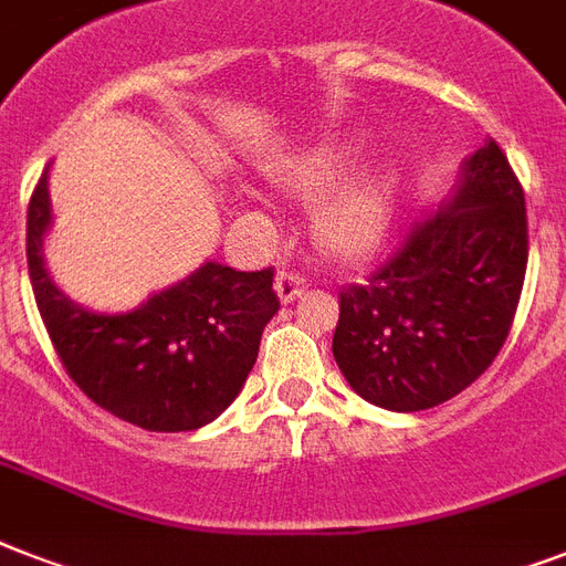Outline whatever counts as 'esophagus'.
<instances>
[{"label": "esophagus", "mask_w": 566, "mask_h": 566, "mask_svg": "<svg viewBox=\"0 0 566 566\" xmlns=\"http://www.w3.org/2000/svg\"><path fill=\"white\" fill-rule=\"evenodd\" d=\"M302 291H305V279H302L300 273H293V270H279V275H275V293H279V300L293 302Z\"/></svg>", "instance_id": "34e87169"}]
</instances>
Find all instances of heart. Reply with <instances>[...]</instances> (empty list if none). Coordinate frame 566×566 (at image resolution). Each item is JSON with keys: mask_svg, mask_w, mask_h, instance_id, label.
Wrapping results in <instances>:
<instances>
[{"mask_svg": "<svg viewBox=\"0 0 566 566\" xmlns=\"http://www.w3.org/2000/svg\"><path fill=\"white\" fill-rule=\"evenodd\" d=\"M355 158V146H328L305 155L282 172V188L314 202L344 179ZM328 193V192H327ZM329 195V193H328ZM394 217V188L387 176L367 172L344 181L323 199L311 220L314 243L328 261L353 264L381 243Z\"/></svg>", "mask_w": 566, "mask_h": 566, "instance_id": "b5f03b06", "label": "heart"}]
</instances>
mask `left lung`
Instances as JSON below:
<instances>
[{
	"instance_id": "1",
	"label": "left lung",
	"mask_w": 566,
	"mask_h": 566,
	"mask_svg": "<svg viewBox=\"0 0 566 566\" xmlns=\"http://www.w3.org/2000/svg\"><path fill=\"white\" fill-rule=\"evenodd\" d=\"M526 261L523 188L488 140L464 161L449 202L367 282L340 291L332 353L349 387L402 413L461 394L509 337Z\"/></svg>"
}]
</instances>
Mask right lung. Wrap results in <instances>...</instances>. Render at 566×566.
Returning a JSON list of instances; mask_svg holds the SVG:
<instances>
[{
  "mask_svg": "<svg viewBox=\"0 0 566 566\" xmlns=\"http://www.w3.org/2000/svg\"><path fill=\"white\" fill-rule=\"evenodd\" d=\"M52 226L49 167L31 193L25 258L52 346L75 385L146 431H193L240 394L264 326L279 311L273 266L240 273L205 261L185 282L128 314H96L57 291L43 264Z\"/></svg>",
  "mask_w": 566,
  "mask_h": 566,
  "instance_id": "1",
  "label": "right lung"
}]
</instances>
